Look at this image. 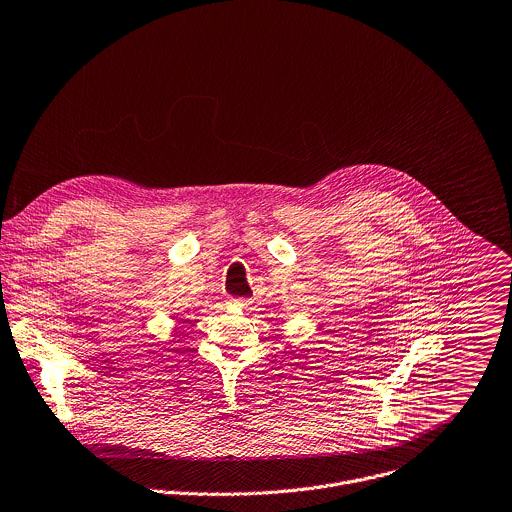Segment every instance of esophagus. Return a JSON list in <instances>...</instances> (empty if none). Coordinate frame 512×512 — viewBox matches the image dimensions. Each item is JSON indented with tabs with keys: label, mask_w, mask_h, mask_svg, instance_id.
<instances>
[{
	"label": "esophagus",
	"mask_w": 512,
	"mask_h": 512,
	"mask_svg": "<svg viewBox=\"0 0 512 512\" xmlns=\"http://www.w3.org/2000/svg\"><path fill=\"white\" fill-rule=\"evenodd\" d=\"M228 306H232V308H246L248 300H244V298H228Z\"/></svg>",
	"instance_id": "34e87169"
}]
</instances>
